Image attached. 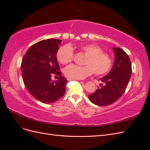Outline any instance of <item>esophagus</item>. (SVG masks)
Segmentation results:
<instances>
[{
    "instance_id": "esophagus-1",
    "label": "esophagus",
    "mask_w": 150,
    "mask_h": 150,
    "mask_svg": "<svg viewBox=\"0 0 150 150\" xmlns=\"http://www.w3.org/2000/svg\"><path fill=\"white\" fill-rule=\"evenodd\" d=\"M68 80H79V79H71V78H69L67 79Z\"/></svg>"
}]
</instances>
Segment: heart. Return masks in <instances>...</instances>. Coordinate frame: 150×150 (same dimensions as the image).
Segmentation results:
<instances>
[{"label": "heart", "instance_id": "obj_1", "mask_svg": "<svg viewBox=\"0 0 150 150\" xmlns=\"http://www.w3.org/2000/svg\"><path fill=\"white\" fill-rule=\"evenodd\" d=\"M78 49L86 55L84 62L85 65L71 64L67 66L64 72L67 78L81 79L93 72L96 76H102L110 71L112 65V58L110 54L103 51L101 47L89 43L81 45ZM56 56L61 64H68L73 59V49L69 45H65L59 49Z\"/></svg>", "mask_w": 150, "mask_h": 150}]
</instances>
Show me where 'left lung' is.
<instances>
[{
	"label": "left lung",
	"mask_w": 150,
	"mask_h": 150,
	"mask_svg": "<svg viewBox=\"0 0 150 150\" xmlns=\"http://www.w3.org/2000/svg\"><path fill=\"white\" fill-rule=\"evenodd\" d=\"M113 51L115 60L112 69L100 79L104 85L98 86L96 91L88 96L98 106H105L116 102L125 93L131 78L132 68L128 55L120 47H114Z\"/></svg>",
	"instance_id": "1"
}]
</instances>
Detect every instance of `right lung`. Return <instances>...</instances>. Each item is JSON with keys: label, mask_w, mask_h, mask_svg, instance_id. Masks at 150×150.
Listing matches in <instances>:
<instances>
[{"label": "right lung", "mask_w": 150, "mask_h": 150, "mask_svg": "<svg viewBox=\"0 0 150 150\" xmlns=\"http://www.w3.org/2000/svg\"><path fill=\"white\" fill-rule=\"evenodd\" d=\"M61 40L49 39L33 44L21 63L22 75L29 92L38 101L52 103L64 96L67 81L61 76L56 54ZM52 75L60 77L54 82Z\"/></svg>", "instance_id": "add662e5"}]
</instances>
